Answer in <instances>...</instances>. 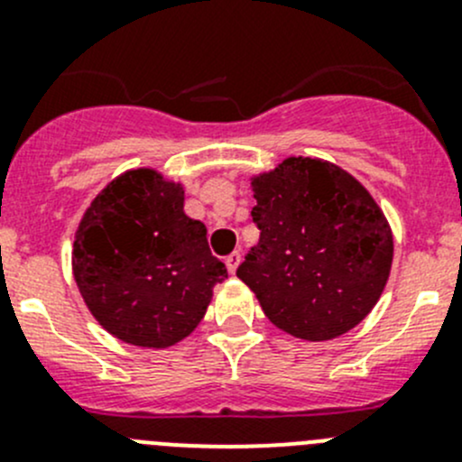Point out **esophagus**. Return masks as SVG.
Listing matches in <instances>:
<instances>
[{
	"label": "esophagus",
	"instance_id": "1",
	"mask_svg": "<svg viewBox=\"0 0 462 462\" xmlns=\"http://www.w3.org/2000/svg\"><path fill=\"white\" fill-rule=\"evenodd\" d=\"M239 263H241V253H239V250H235V253L227 254V257H226V265H227V270H230L232 274L236 273Z\"/></svg>",
	"mask_w": 462,
	"mask_h": 462
}]
</instances>
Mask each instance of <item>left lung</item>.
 Returning <instances> with one entry per match:
<instances>
[{
	"label": "left lung",
	"mask_w": 462,
	"mask_h": 462,
	"mask_svg": "<svg viewBox=\"0 0 462 462\" xmlns=\"http://www.w3.org/2000/svg\"><path fill=\"white\" fill-rule=\"evenodd\" d=\"M259 244L236 277L283 333L326 342L374 310L393 235L369 189L321 158L291 156L253 179Z\"/></svg>",
	"instance_id": "obj_1"
}]
</instances>
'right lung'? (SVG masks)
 <instances>
[{"label":"right lung","instance_id":"obj_1","mask_svg":"<svg viewBox=\"0 0 462 462\" xmlns=\"http://www.w3.org/2000/svg\"><path fill=\"white\" fill-rule=\"evenodd\" d=\"M183 201V185L138 167L93 199L76 230L71 263L82 300L102 328L134 346L188 337L227 277Z\"/></svg>","mask_w":462,"mask_h":462}]
</instances>
